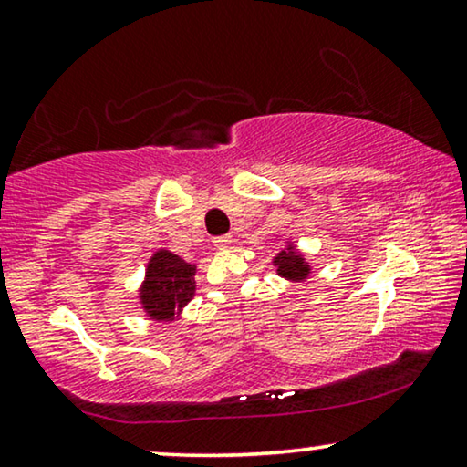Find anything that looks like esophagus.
<instances>
[{"label":"esophagus","mask_w":467,"mask_h":467,"mask_svg":"<svg viewBox=\"0 0 467 467\" xmlns=\"http://www.w3.org/2000/svg\"><path fill=\"white\" fill-rule=\"evenodd\" d=\"M233 243L231 234H222V236H213V247L218 249H226Z\"/></svg>","instance_id":"obj_1"}]
</instances>
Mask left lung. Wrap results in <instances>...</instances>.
Returning <instances> with one entry per match:
<instances>
[{"mask_svg":"<svg viewBox=\"0 0 467 467\" xmlns=\"http://www.w3.org/2000/svg\"><path fill=\"white\" fill-rule=\"evenodd\" d=\"M274 265H276V272L280 276H285L288 280H303L309 276V265L303 257L295 251L293 245H288L285 251L274 257Z\"/></svg>","mask_w":467,"mask_h":467,"instance_id":"obj_1","label":"left lung"}]
</instances>
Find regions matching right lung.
<instances>
[{
	"label": "right lung",
	"mask_w": 467,
	"mask_h": 467,
	"mask_svg": "<svg viewBox=\"0 0 467 467\" xmlns=\"http://www.w3.org/2000/svg\"><path fill=\"white\" fill-rule=\"evenodd\" d=\"M195 265L161 249L147 264L140 303L151 320L170 322L195 295Z\"/></svg>",
	"instance_id": "obj_1"
}]
</instances>
